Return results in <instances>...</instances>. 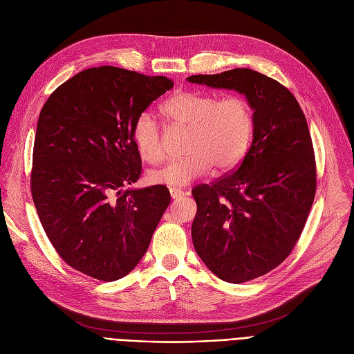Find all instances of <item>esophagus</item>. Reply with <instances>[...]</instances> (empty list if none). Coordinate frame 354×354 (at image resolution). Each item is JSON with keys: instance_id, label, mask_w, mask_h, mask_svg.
Listing matches in <instances>:
<instances>
[{"instance_id": "esophagus-1", "label": "esophagus", "mask_w": 354, "mask_h": 354, "mask_svg": "<svg viewBox=\"0 0 354 354\" xmlns=\"http://www.w3.org/2000/svg\"><path fill=\"white\" fill-rule=\"evenodd\" d=\"M169 192H171V198L172 199H179V198L183 196V191L178 189V188H171Z\"/></svg>"}]
</instances>
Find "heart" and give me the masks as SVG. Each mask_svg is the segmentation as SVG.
Wrapping results in <instances>:
<instances>
[{
  "instance_id": "1",
  "label": "heart",
  "mask_w": 354,
  "mask_h": 354,
  "mask_svg": "<svg viewBox=\"0 0 354 354\" xmlns=\"http://www.w3.org/2000/svg\"><path fill=\"white\" fill-rule=\"evenodd\" d=\"M171 122L188 127L183 158L166 162L147 172L155 185L185 187L209 174L212 166L225 171L235 166L247 152L254 127L252 110L243 96L231 95L216 99L212 95L183 90L167 99L162 106ZM132 140L139 156L159 162L165 152L162 130L149 111H142L132 126Z\"/></svg>"
}]
</instances>
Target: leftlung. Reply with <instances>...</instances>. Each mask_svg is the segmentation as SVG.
<instances>
[{"mask_svg": "<svg viewBox=\"0 0 354 354\" xmlns=\"http://www.w3.org/2000/svg\"><path fill=\"white\" fill-rule=\"evenodd\" d=\"M191 83L235 90L254 110L252 142L236 169L192 189V241L199 258L227 283H245L292 251L315 195V160L303 110L264 74L234 68L196 74Z\"/></svg>", "mask_w": 354, "mask_h": 354, "instance_id": "obj_1", "label": "left lung"}]
</instances>
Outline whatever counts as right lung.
Listing matches in <instances>:
<instances>
[{"instance_id": "1", "label": "right lung", "mask_w": 354, "mask_h": 354, "mask_svg": "<svg viewBox=\"0 0 354 354\" xmlns=\"http://www.w3.org/2000/svg\"><path fill=\"white\" fill-rule=\"evenodd\" d=\"M172 87L165 76L91 67L55 88L40 111L34 205L55 251L96 280H119L138 266L171 202L163 185L123 187L142 174L133 122Z\"/></svg>"}]
</instances>
